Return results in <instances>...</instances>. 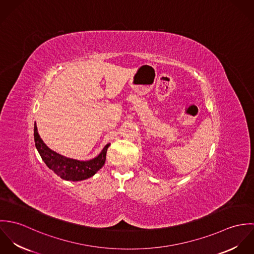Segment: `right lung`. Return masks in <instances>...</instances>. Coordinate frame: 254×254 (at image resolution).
<instances>
[{"instance_id":"right-lung-1","label":"right lung","mask_w":254,"mask_h":254,"mask_svg":"<svg viewBox=\"0 0 254 254\" xmlns=\"http://www.w3.org/2000/svg\"><path fill=\"white\" fill-rule=\"evenodd\" d=\"M34 141L37 150L46 165L62 179L73 182L86 180L94 176L104 166L108 147L110 145L108 144L98 156L87 161L68 158L57 153L45 145L38 134L36 123L34 125Z\"/></svg>"}]
</instances>
